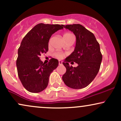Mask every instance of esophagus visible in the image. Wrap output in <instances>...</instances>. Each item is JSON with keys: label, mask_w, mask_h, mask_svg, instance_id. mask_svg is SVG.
Segmentation results:
<instances>
[{"label": "esophagus", "mask_w": 121, "mask_h": 121, "mask_svg": "<svg viewBox=\"0 0 121 121\" xmlns=\"http://www.w3.org/2000/svg\"><path fill=\"white\" fill-rule=\"evenodd\" d=\"M59 65H61L62 64V62L61 61H59Z\"/></svg>", "instance_id": "34e87169"}]
</instances>
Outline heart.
I'll list each match as a JSON object with an SVG mask.
<instances>
[{
  "label": "heart",
  "mask_w": 121,
  "mask_h": 121,
  "mask_svg": "<svg viewBox=\"0 0 121 121\" xmlns=\"http://www.w3.org/2000/svg\"><path fill=\"white\" fill-rule=\"evenodd\" d=\"M73 36V35H72L71 33H66L64 35V39L65 40H66V39H68V38H69L70 36ZM54 55L56 58H57V59H61L64 57V55H64L63 53L60 52H56L54 53Z\"/></svg>",
  "instance_id": "heart-1"
}]
</instances>
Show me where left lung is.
Segmentation results:
<instances>
[{"label": "left lung", "mask_w": 121, "mask_h": 121, "mask_svg": "<svg viewBox=\"0 0 121 121\" xmlns=\"http://www.w3.org/2000/svg\"><path fill=\"white\" fill-rule=\"evenodd\" d=\"M75 35L76 41L74 51L62 62L66 71L62 80L73 89H82L94 80L100 69L102 60L100 46L94 34L79 24L64 26ZM74 61L78 64L76 68L68 62Z\"/></svg>", "instance_id": "1"}]
</instances>
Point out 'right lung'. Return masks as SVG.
<instances>
[{
	"label": "right lung",
	"mask_w": 121,
	"mask_h": 121,
	"mask_svg": "<svg viewBox=\"0 0 121 121\" xmlns=\"http://www.w3.org/2000/svg\"><path fill=\"white\" fill-rule=\"evenodd\" d=\"M61 24L39 23L22 39L18 51L16 65L18 77L24 88L31 93H39L47 86L50 74L58 66L59 61L52 58L43 63L39 56L48 50L52 34L64 28Z\"/></svg>",
	"instance_id": "1"
}]
</instances>
